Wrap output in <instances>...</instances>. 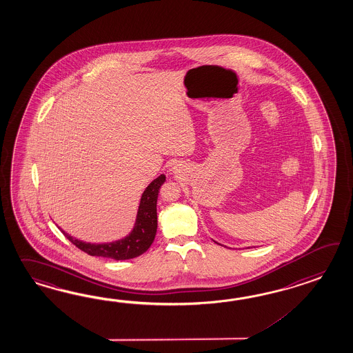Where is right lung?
Listing matches in <instances>:
<instances>
[{"label":"right lung","instance_id":"1","mask_svg":"<svg viewBox=\"0 0 353 353\" xmlns=\"http://www.w3.org/2000/svg\"><path fill=\"white\" fill-rule=\"evenodd\" d=\"M164 181L165 175H160L148 185V188L145 189L141 197L134 228L132 230L131 234L122 240L105 243V244H91V243H83L77 239L72 238L63 230L61 231L74 245L92 256H103V258H110L114 261H124V259H132L143 254L154 243V239H155L156 230H157L156 202H157L159 190L164 184Z\"/></svg>","mask_w":353,"mask_h":353}]
</instances>
